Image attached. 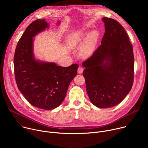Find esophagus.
Returning <instances> with one entry per match:
<instances>
[{"mask_svg":"<svg viewBox=\"0 0 148 148\" xmlns=\"http://www.w3.org/2000/svg\"><path fill=\"white\" fill-rule=\"evenodd\" d=\"M77 71H78V74H82V72H83V69H82V67H78Z\"/></svg>","mask_w":148,"mask_h":148,"instance_id":"34e87169","label":"esophagus"}]
</instances>
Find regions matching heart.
<instances>
[{"label": "heart", "mask_w": 148, "mask_h": 148, "mask_svg": "<svg viewBox=\"0 0 148 148\" xmlns=\"http://www.w3.org/2000/svg\"><path fill=\"white\" fill-rule=\"evenodd\" d=\"M83 30H76L69 34L66 38V45L70 50L78 49L80 46L79 54L84 58L90 57L97 45L99 33L97 30L90 32L86 36Z\"/></svg>", "instance_id": "obj_1"}]
</instances>
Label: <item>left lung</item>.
I'll return each mask as SVG.
<instances>
[{
	"label": "left lung",
	"instance_id": "1",
	"mask_svg": "<svg viewBox=\"0 0 148 148\" xmlns=\"http://www.w3.org/2000/svg\"><path fill=\"white\" fill-rule=\"evenodd\" d=\"M105 33L101 45L82 62L88 97L93 105L107 108L119 103L134 82L132 46L123 27L113 18L103 17Z\"/></svg>",
	"mask_w": 148,
	"mask_h": 148
}]
</instances>
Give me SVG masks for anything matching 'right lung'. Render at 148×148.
Masks as SVG:
<instances>
[{"label":"right lung","mask_w":148,"mask_h":148,"mask_svg":"<svg viewBox=\"0 0 148 148\" xmlns=\"http://www.w3.org/2000/svg\"><path fill=\"white\" fill-rule=\"evenodd\" d=\"M49 27L45 18L33 22L19 40L14 56L18 89L33 106L46 110L58 107L64 101L78 68L77 64L63 67L35 58L33 38Z\"/></svg>","instance_id":"right-lung-1"}]
</instances>
